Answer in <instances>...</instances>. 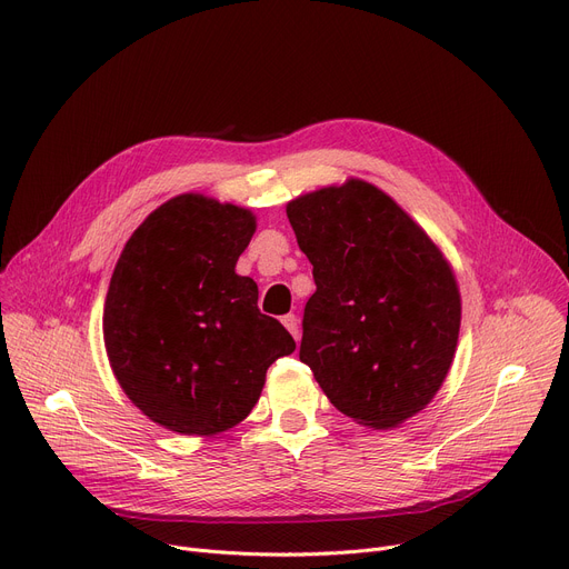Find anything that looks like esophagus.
I'll list each match as a JSON object with an SVG mask.
<instances>
[{
  "mask_svg": "<svg viewBox=\"0 0 569 569\" xmlns=\"http://www.w3.org/2000/svg\"><path fill=\"white\" fill-rule=\"evenodd\" d=\"M283 327L292 333V338L295 340H299V320H297V316H292V313H288V316H283Z\"/></svg>",
  "mask_w": 569,
  "mask_h": 569,
  "instance_id": "1",
  "label": "esophagus"
}]
</instances>
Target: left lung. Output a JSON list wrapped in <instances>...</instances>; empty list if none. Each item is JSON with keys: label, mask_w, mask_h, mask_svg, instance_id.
<instances>
[{"label": "left lung", "mask_w": 569, "mask_h": 569, "mask_svg": "<svg viewBox=\"0 0 569 569\" xmlns=\"http://www.w3.org/2000/svg\"><path fill=\"white\" fill-rule=\"evenodd\" d=\"M286 212L316 279L299 359L338 411L366 428H398L432 402L456 357V272L421 226L361 178L301 194Z\"/></svg>", "instance_id": "left-lung-1"}]
</instances>
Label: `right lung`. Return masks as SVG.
Returning a JSON list of instances; mask_svg holds the SVG:
<instances>
[{
	"label": "right lung",
	"mask_w": 569,
	"mask_h": 569,
	"mask_svg": "<svg viewBox=\"0 0 569 569\" xmlns=\"http://www.w3.org/2000/svg\"><path fill=\"white\" fill-rule=\"evenodd\" d=\"M256 233L249 208L178 194L150 212L113 268L102 336L109 366L150 421L212 437L244 421L264 372L295 352L286 327L258 311L236 272Z\"/></svg>",
	"instance_id": "add662e5"
}]
</instances>
